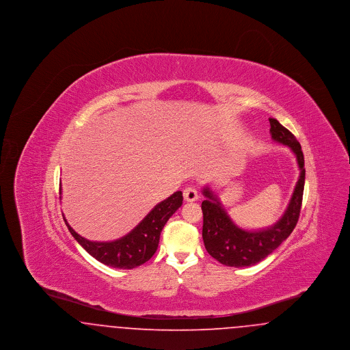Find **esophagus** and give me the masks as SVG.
I'll use <instances>...</instances> for the list:
<instances>
[{"label":"esophagus","mask_w":350,"mask_h":350,"mask_svg":"<svg viewBox=\"0 0 350 350\" xmlns=\"http://www.w3.org/2000/svg\"><path fill=\"white\" fill-rule=\"evenodd\" d=\"M183 200L186 202H196L198 200V193L194 187H186L183 190Z\"/></svg>","instance_id":"34e87169"}]
</instances>
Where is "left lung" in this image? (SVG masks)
<instances>
[{
    "instance_id": "1",
    "label": "left lung",
    "mask_w": 350,
    "mask_h": 350,
    "mask_svg": "<svg viewBox=\"0 0 350 350\" xmlns=\"http://www.w3.org/2000/svg\"><path fill=\"white\" fill-rule=\"evenodd\" d=\"M269 122L271 139L287 146L295 154L300 170L299 180L282 217L275 224L257 231L237 227L214 191L208 186L203 187V196L206 197L202 202L203 243L206 250L220 264L227 267H252L262 261L290 236L299 219L306 178L301 147L297 137L284 129L277 119L269 118Z\"/></svg>"
}]
</instances>
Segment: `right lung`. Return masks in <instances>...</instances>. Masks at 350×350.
<instances>
[{"instance_id":"obj_1","label":"right lung","mask_w":350,"mask_h":350,"mask_svg":"<svg viewBox=\"0 0 350 350\" xmlns=\"http://www.w3.org/2000/svg\"><path fill=\"white\" fill-rule=\"evenodd\" d=\"M183 200V193L176 191L156 204L131 232L114 241H90L83 239L63 217L76 241L97 261L116 269H133L147 262L154 254L159 247L160 233L169 217L181 207Z\"/></svg>"}]
</instances>
